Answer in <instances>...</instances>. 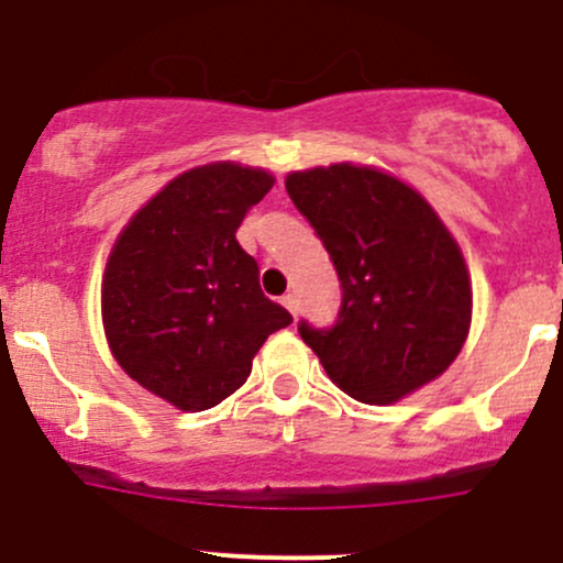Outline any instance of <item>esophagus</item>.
<instances>
[{
    "label": "esophagus",
    "mask_w": 563,
    "mask_h": 563,
    "mask_svg": "<svg viewBox=\"0 0 563 563\" xmlns=\"http://www.w3.org/2000/svg\"><path fill=\"white\" fill-rule=\"evenodd\" d=\"M282 303L284 306H287V311H289V314H298V298H295V295L292 292H287V295H284V298H282Z\"/></svg>",
    "instance_id": "1"
}]
</instances>
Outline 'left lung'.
<instances>
[{"label": "left lung", "instance_id": "1", "mask_svg": "<svg viewBox=\"0 0 563 563\" xmlns=\"http://www.w3.org/2000/svg\"><path fill=\"white\" fill-rule=\"evenodd\" d=\"M342 284L331 328L298 333L328 377L358 402L388 405L435 380L471 328V279L457 241L427 199L372 166L287 175Z\"/></svg>", "mask_w": 563, "mask_h": 563}]
</instances>
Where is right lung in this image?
Returning a JSON list of instances; mask_svg holds the SVG:
<instances>
[{"label":"right lung","mask_w":563,"mask_h":563,"mask_svg":"<svg viewBox=\"0 0 563 563\" xmlns=\"http://www.w3.org/2000/svg\"><path fill=\"white\" fill-rule=\"evenodd\" d=\"M271 186L268 172L230 161L183 172L111 249L100 289L109 347L175 408L197 413L238 391L265 339L292 322L235 238Z\"/></svg>","instance_id":"obj_1"}]
</instances>
